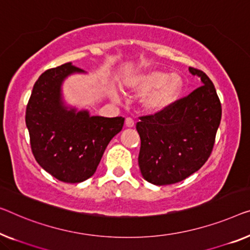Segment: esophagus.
<instances>
[{
	"instance_id": "esophagus-1",
	"label": "esophagus",
	"mask_w": 250,
	"mask_h": 250,
	"mask_svg": "<svg viewBox=\"0 0 250 250\" xmlns=\"http://www.w3.org/2000/svg\"><path fill=\"white\" fill-rule=\"evenodd\" d=\"M125 125L128 126V128H131V126L135 125V120H133L132 118H126L125 119Z\"/></svg>"
}]
</instances>
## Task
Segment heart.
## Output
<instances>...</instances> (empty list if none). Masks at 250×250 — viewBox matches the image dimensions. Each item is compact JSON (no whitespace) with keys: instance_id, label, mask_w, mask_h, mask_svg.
<instances>
[{"instance_id":"b5f03b06","label":"heart","mask_w":250,"mask_h":250,"mask_svg":"<svg viewBox=\"0 0 250 250\" xmlns=\"http://www.w3.org/2000/svg\"><path fill=\"white\" fill-rule=\"evenodd\" d=\"M129 89L138 94L149 95L144 106L149 112H161L176 101L183 88V80L177 74L164 70H150L136 76L128 84Z\"/></svg>"}]
</instances>
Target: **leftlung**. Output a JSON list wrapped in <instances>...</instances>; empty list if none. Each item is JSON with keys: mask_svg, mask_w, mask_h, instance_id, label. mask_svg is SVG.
<instances>
[{"mask_svg": "<svg viewBox=\"0 0 250 250\" xmlns=\"http://www.w3.org/2000/svg\"><path fill=\"white\" fill-rule=\"evenodd\" d=\"M188 70L201 77L202 86L137 122L141 140L138 163L144 178L151 184L185 180L204 165L213 149L221 121L220 100L206 73L193 67Z\"/></svg>", "mask_w": 250, "mask_h": 250, "instance_id": "8db88e82", "label": "left lung"}]
</instances>
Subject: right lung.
<instances>
[{"mask_svg": "<svg viewBox=\"0 0 250 250\" xmlns=\"http://www.w3.org/2000/svg\"><path fill=\"white\" fill-rule=\"evenodd\" d=\"M74 73H85L72 62L48 69L33 85L27 111L30 145L37 163L65 183H81L95 173L111 139L122 130L125 118L89 115L68 107L62 84Z\"/></svg>", "mask_w": 250, "mask_h": 250, "instance_id": "obj_1", "label": "right lung"}]
</instances>
